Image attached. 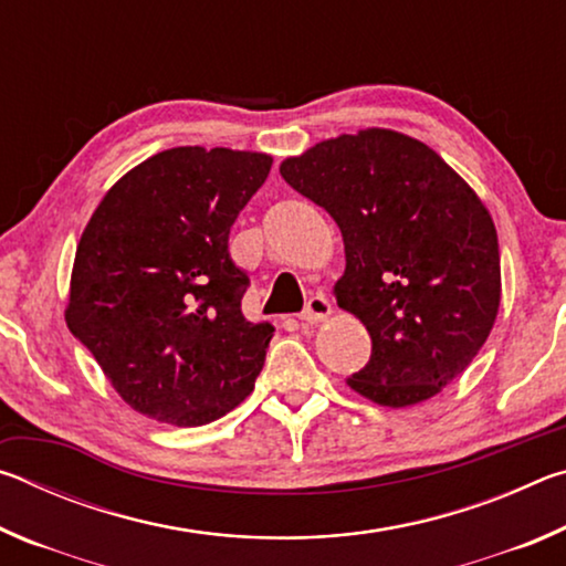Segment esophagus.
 <instances>
[{
  "label": "esophagus",
  "mask_w": 566,
  "mask_h": 566,
  "mask_svg": "<svg viewBox=\"0 0 566 566\" xmlns=\"http://www.w3.org/2000/svg\"><path fill=\"white\" fill-rule=\"evenodd\" d=\"M332 317V304L327 296H312L310 302H306L304 312H302V322L304 324H319V322H327Z\"/></svg>",
  "instance_id": "34e87169"
}]
</instances>
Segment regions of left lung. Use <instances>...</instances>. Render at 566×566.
Listing matches in <instances>:
<instances>
[{"label": "left lung", "mask_w": 566, "mask_h": 566, "mask_svg": "<svg viewBox=\"0 0 566 566\" xmlns=\"http://www.w3.org/2000/svg\"><path fill=\"white\" fill-rule=\"evenodd\" d=\"M280 175L327 209L344 239L334 296L371 339L349 389L399 409L452 385L502 300L500 242L476 191L424 142L379 127L286 157Z\"/></svg>", "instance_id": "1"}]
</instances>
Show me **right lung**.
I'll return each mask as SVG.
<instances>
[{
  "mask_svg": "<svg viewBox=\"0 0 566 566\" xmlns=\"http://www.w3.org/2000/svg\"><path fill=\"white\" fill-rule=\"evenodd\" d=\"M270 169L264 151L165 149L84 227L66 327L139 415L202 427L252 395L274 327L242 314L249 280L227 242Z\"/></svg>",
  "mask_w": 566,
  "mask_h": 566,
  "instance_id": "obj_1",
  "label": "right lung"
}]
</instances>
